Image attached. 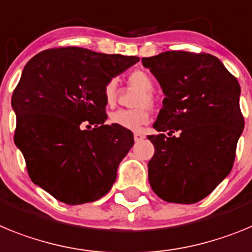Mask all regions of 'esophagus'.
I'll return each mask as SVG.
<instances>
[{
    "label": "esophagus",
    "instance_id": "esophagus-1",
    "mask_svg": "<svg viewBox=\"0 0 252 252\" xmlns=\"http://www.w3.org/2000/svg\"><path fill=\"white\" fill-rule=\"evenodd\" d=\"M143 138H144V135L142 134V133H139V132L134 133V141H135V142L142 141V139H143Z\"/></svg>",
    "mask_w": 252,
    "mask_h": 252
}]
</instances>
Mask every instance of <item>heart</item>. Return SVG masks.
Returning a JSON list of instances; mask_svg holds the SVG:
<instances>
[{"label":"heart","instance_id":"1","mask_svg":"<svg viewBox=\"0 0 252 252\" xmlns=\"http://www.w3.org/2000/svg\"><path fill=\"white\" fill-rule=\"evenodd\" d=\"M128 84L141 90V94L135 96L133 106L134 109H120L109 115V122L113 126L128 130H139L150 120V108L155 104L153 97V81L150 74L144 71H133L128 76ZM104 99L106 105L111 106L117 99V82L110 80L104 86Z\"/></svg>","mask_w":252,"mask_h":252}]
</instances>
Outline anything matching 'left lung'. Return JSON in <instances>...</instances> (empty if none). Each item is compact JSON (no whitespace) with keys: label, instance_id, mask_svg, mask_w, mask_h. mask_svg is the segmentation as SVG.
Masks as SVG:
<instances>
[{"label":"left lung","instance_id":"left-lung-1","mask_svg":"<svg viewBox=\"0 0 252 252\" xmlns=\"http://www.w3.org/2000/svg\"><path fill=\"white\" fill-rule=\"evenodd\" d=\"M165 94L148 135L155 155L148 180L168 203L192 204L204 199L231 172L245 120L241 87L217 57L170 50L142 58Z\"/></svg>","mask_w":252,"mask_h":252}]
</instances>
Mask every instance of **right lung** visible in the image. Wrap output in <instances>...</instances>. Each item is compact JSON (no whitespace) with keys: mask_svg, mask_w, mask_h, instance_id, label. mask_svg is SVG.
<instances>
[{"mask_svg":"<svg viewBox=\"0 0 252 252\" xmlns=\"http://www.w3.org/2000/svg\"><path fill=\"white\" fill-rule=\"evenodd\" d=\"M138 61L62 47L43 50L24 67L11 99L14 141L32 183L57 200L95 202L115 183L134 138L128 129L105 124L104 86Z\"/></svg>","mask_w":252,"mask_h":252,"instance_id":"obj_1","label":"right lung"}]
</instances>
